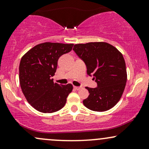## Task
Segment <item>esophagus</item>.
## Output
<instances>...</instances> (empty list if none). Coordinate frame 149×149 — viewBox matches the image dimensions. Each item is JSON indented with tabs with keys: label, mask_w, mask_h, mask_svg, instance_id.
Listing matches in <instances>:
<instances>
[{
	"label": "esophagus",
	"mask_w": 149,
	"mask_h": 149,
	"mask_svg": "<svg viewBox=\"0 0 149 149\" xmlns=\"http://www.w3.org/2000/svg\"><path fill=\"white\" fill-rule=\"evenodd\" d=\"M73 88L75 89V90H80V88H81V87H77V86H73Z\"/></svg>",
	"instance_id": "1"
}]
</instances>
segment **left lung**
Listing matches in <instances>:
<instances>
[{"label": "left lung", "instance_id": "1", "mask_svg": "<svg viewBox=\"0 0 149 149\" xmlns=\"http://www.w3.org/2000/svg\"><path fill=\"white\" fill-rule=\"evenodd\" d=\"M73 50L84 61L87 73L97 84L95 88L87 87L90 95L83 104L94 111L111 109L122 97L127 82L123 54L114 46L104 42L76 44Z\"/></svg>", "mask_w": 149, "mask_h": 149}]
</instances>
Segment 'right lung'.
<instances>
[{
  "mask_svg": "<svg viewBox=\"0 0 149 149\" xmlns=\"http://www.w3.org/2000/svg\"><path fill=\"white\" fill-rule=\"evenodd\" d=\"M73 44L44 42L36 45L20 61L19 83L27 102L42 113H53L64 107L73 90L71 84L59 85L52 78L59 58L72 49Z\"/></svg>",
  "mask_w": 149,
  "mask_h": 149,
  "instance_id": "add662e5",
  "label": "right lung"
}]
</instances>
